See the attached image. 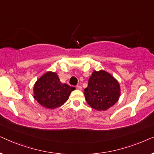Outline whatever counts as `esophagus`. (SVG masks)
Listing matches in <instances>:
<instances>
[{
  "mask_svg": "<svg viewBox=\"0 0 154 154\" xmlns=\"http://www.w3.org/2000/svg\"><path fill=\"white\" fill-rule=\"evenodd\" d=\"M76 89L79 90H82V87L81 85H77L76 86Z\"/></svg>",
  "mask_w": 154,
  "mask_h": 154,
  "instance_id": "34e87169",
  "label": "esophagus"
}]
</instances>
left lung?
Masks as SVG:
<instances>
[{"label":"left lung","mask_w":154,"mask_h":154,"mask_svg":"<svg viewBox=\"0 0 154 154\" xmlns=\"http://www.w3.org/2000/svg\"><path fill=\"white\" fill-rule=\"evenodd\" d=\"M84 91L88 104L97 111L107 110L118 102L121 95L119 83L104 70L92 72Z\"/></svg>","instance_id":"obj_1"}]
</instances>
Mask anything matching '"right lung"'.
Listing matches in <instances>:
<instances>
[{
  "label": "right lung",
  "instance_id": "add662e5",
  "mask_svg": "<svg viewBox=\"0 0 154 154\" xmlns=\"http://www.w3.org/2000/svg\"><path fill=\"white\" fill-rule=\"evenodd\" d=\"M74 90V87L61 83L57 73L48 71L35 83L33 97L42 106L53 109L64 104Z\"/></svg>",
  "mask_w": 154,
  "mask_h": 154
}]
</instances>
